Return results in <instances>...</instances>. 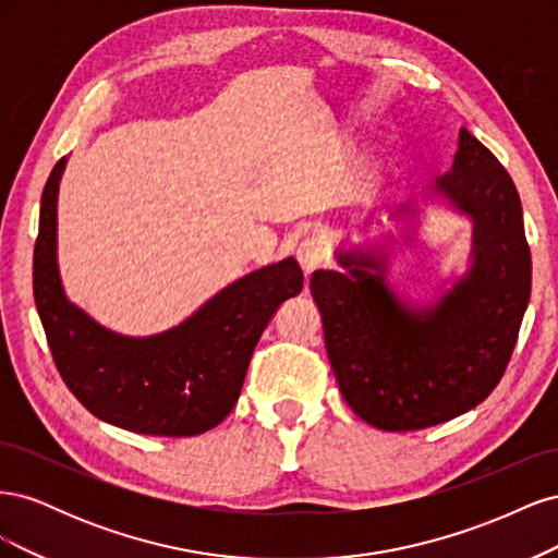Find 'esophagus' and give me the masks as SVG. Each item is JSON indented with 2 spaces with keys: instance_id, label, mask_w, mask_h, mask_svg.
Segmentation results:
<instances>
[{
  "instance_id": "obj_1",
  "label": "esophagus",
  "mask_w": 558,
  "mask_h": 558,
  "mask_svg": "<svg viewBox=\"0 0 558 558\" xmlns=\"http://www.w3.org/2000/svg\"><path fill=\"white\" fill-rule=\"evenodd\" d=\"M295 258L302 267V272H305V277H310L314 269H318L320 265H324V258H326V251L324 246H320L318 240H305L298 251H295Z\"/></svg>"
}]
</instances>
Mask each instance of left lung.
I'll list each match as a JSON object with an SVG mask.
<instances>
[{
  "label": "left lung",
  "mask_w": 558,
  "mask_h": 558,
  "mask_svg": "<svg viewBox=\"0 0 558 558\" xmlns=\"http://www.w3.org/2000/svg\"><path fill=\"white\" fill-rule=\"evenodd\" d=\"M442 199L470 218L465 275L428 305L388 283L393 234L337 248L342 269L310 281L324 320L326 351L349 408L381 430H421L477 408L498 386L531 298V251L514 181L477 137L461 128L451 172L421 202ZM421 207L402 205L391 221L412 240ZM369 228V223H365Z\"/></svg>",
  "instance_id": "1"
}]
</instances>
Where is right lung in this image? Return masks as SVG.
<instances>
[{
    "instance_id": "1",
    "label": "right lung",
    "mask_w": 558,
    "mask_h": 558,
    "mask_svg": "<svg viewBox=\"0 0 558 558\" xmlns=\"http://www.w3.org/2000/svg\"><path fill=\"white\" fill-rule=\"evenodd\" d=\"M66 158L41 195L35 302L50 353L78 402L111 426L191 437L232 412L265 326L302 291L295 258L256 269L209 298L179 326L146 337L97 324L66 298L58 267V193Z\"/></svg>"
}]
</instances>
